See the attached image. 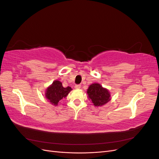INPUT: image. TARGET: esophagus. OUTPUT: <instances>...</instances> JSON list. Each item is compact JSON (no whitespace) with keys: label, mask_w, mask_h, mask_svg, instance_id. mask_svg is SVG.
Instances as JSON below:
<instances>
[{"label":"esophagus","mask_w":159,"mask_h":159,"mask_svg":"<svg viewBox=\"0 0 159 159\" xmlns=\"http://www.w3.org/2000/svg\"><path fill=\"white\" fill-rule=\"evenodd\" d=\"M75 89H80L81 88V85H75Z\"/></svg>","instance_id":"obj_1"}]
</instances>
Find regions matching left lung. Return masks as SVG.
Returning a JSON list of instances; mask_svg holds the SVG:
<instances>
[{"label":"left lung","mask_w":159,"mask_h":159,"mask_svg":"<svg viewBox=\"0 0 159 159\" xmlns=\"http://www.w3.org/2000/svg\"><path fill=\"white\" fill-rule=\"evenodd\" d=\"M87 93L89 99L91 100L95 107H102L111 99L109 91L98 83L91 84L87 90Z\"/></svg>","instance_id":"obj_1"}]
</instances>
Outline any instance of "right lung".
Masks as SVG:
<instances>
[{
  "instance_id": "add662e5",
  "label": "right lung",
  "mask_w": 159,
  "mask_h": 159,
  "mask_svg": "<svg viewBox=\"0 0 159 159\" xmlns=\"http://www.w3.org/2000/svg\"><path fill=\"white\" fill-rule=\"evenodd\" d=\"M71 89L70 86L64 88L61 81L55 80L46 89L45 98L51 104L57 106L60 101L65 98Z\"/></svg>"
}]
</instances>
